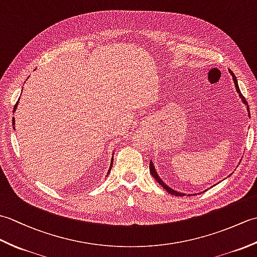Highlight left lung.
I'll list each match as a JSON object with an SVG mask.
<instances>
[{"label": "left lung", "mask_w": 257, "mask_h": 257, "mask_svg": "<svg viewBox=\"0 0 257 257\" xmlns=\"http://www.w3.org/2000/svg\"><path fill=\"white\" fill-rule=\"evenodd\" d=\"M228 72H230V74L232 75V78H233V80H234V85H235V89H236V91H237V94H238V96L241 97V99H242V101H243V103H245V106H247V101H246V99H245L244 98V96L242 95V92H241V90H239V87H238V84H237V79H236V77H235V75H234V73L232 72V70H230L228 69ZM247 108V111H248V116H249V108H248V106L246 107ZM149 168H150V172H151V174H152V177H154L157 181H158V183L159 184H161V187L162 188H165L166 190H167V192H169V193H171V194H174V195H177V196H183V195H185L184 193H181V192H178V191H176V190H173V189H171L170 187H168V185L162 181V180L160 179V177L158 176V173H157V171H156V168H155V166H154V163H152V161L150 160V165H149Z\"/></svg>", "instance_id": "1"}]
</instances>
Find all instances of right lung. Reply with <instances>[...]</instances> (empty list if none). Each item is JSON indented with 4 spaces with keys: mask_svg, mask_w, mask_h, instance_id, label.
Segmentation results:
<instances>
[{
    "mask_svg": "<svg viewBox=\"0 0 257 257\" xmlns=\"http://www.w3.org/2000/svg\"><path fill=\"white\" fill-rule=\"evenodd\" d=\"M18 103H19V101H18V102H16V105H15V107H14V110H13V111H15V110H16V108H18ZM14 120H15V119L13 118V128H14V124H15V121H14ZM112 160H113V159H111V163H110V168H109V170H108V173H109V172H110V170H111V167H112Z\"/></svg>",
    "mask_w": 257,
    "mask_h": 257,
    "instance_id": "right-lung-1",
    "label": "right lung"
}]
</instances>
